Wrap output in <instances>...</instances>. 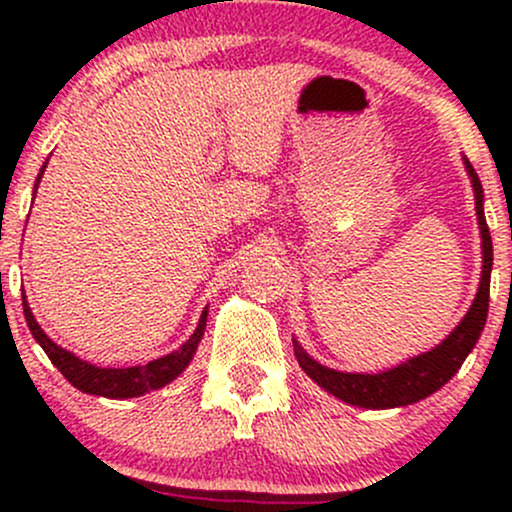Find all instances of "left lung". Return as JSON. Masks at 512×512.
I'll return each mask as SVG.
<instances>
[{
  "label": "left lung",
  "mask_w": 512,
  "mask_h": 512,
  "mask_svg": "<svg viewBox=\"0 0 512 512\" xmlns=\"http://www.w3.org/2000/svg\"><path fill=\"white\" fill-rule=\"evenodd\" d=\"M467 166L469 178H472L474 197H477V216L481 228V248H484V272H481L479 293L474 298L472 308L464 315V320L443 344L436 349L426 351V354L411 358V361L402 363V366L385 370L378 375H363V373H339V370L325 368L313 361L301 346L296 344V358L301 366L317 385L325 387L334 397L344 399V402L354 404V407L366 409H390V407H404V404L419 402L428 395L443 387L457 368L462 366L464 358L477 344L481 330L486 325V313H489V286H491V264H493V245L491 233L484 219V190L477 170L472 163L464 161Z\"/></svg>",
  "instance_id": "1"
}]
</instances>
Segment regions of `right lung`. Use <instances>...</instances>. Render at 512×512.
Returning <instances> with one entry per match:
<instances>
[{"mask_svg":"<svg viewBox=\"0 0 512 512\" xmlns=\"http://www.w3.org/2000/svg\"><path fill=\"white\" fill-rule=\"evenodd\" d=\"M45 170V166H43ZM43 170H40L38 180H35V190H38V182L43 178ZM35 197V192H33ZM23 298V315H26L28 330L35 337V342L43 346V351L48 358L55 363L57 370L64 375V378L72 383L76 390L88 392V395H101L110 399H127V397H139L149 390H158V387L168 385L170 380H175L178 375L190 366L192 354L197 351L199 339L204 334V325H207V310H204L202 317H199V325L195 334L182 344L180 351L175 354H168L163 358H156V361L146 363V366H132V368H98L91 366V363L81 361L74 354H69L67 349L57 346L52 339L40 330V325L35 322V317L28 308L26 293H21Z\"/></svg>","mask_w":512,"mask_h":512,"instance_id":"add662e5","label":"right lung"}]
</instances>
